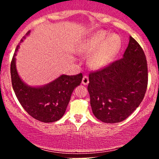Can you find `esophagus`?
I'll return each instance as SVG.
<instances>
[{"instance_id":"34e87169","label":"esophagus","mask_w":159,"mask_h":159,"mask_svg":"<svg viewBox=\"0 0 159 159\" xmlns=\"http://www.w3.org/2000/svg\"><path fill=\"white\" fill-rule=\"evenodd\" d=\"M82 84L84 85H87L89 84V78L87 76H84L83 79H82Z\"/></svg>"}]
</instances>
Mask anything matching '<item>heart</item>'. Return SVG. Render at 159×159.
Segmentation results:
<instances>
[{"instance_id": "1", "label": "heart", "mask_w": 159, "mask_h": 159, "mask_svg": "<svg viewBox=\"0 0 159 159\" xmlns=\"http://www.w3.org/2000/svg\"><path fill=\"white\" fill-rule=\"evenodd\" d=\"M123 41L116 34H109L106 30L95 31L82 42L80 51L90 55L88 63L94 69H103L109 66L121 51Z\"/></svg>"}]
</instances>
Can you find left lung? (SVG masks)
Returning a JSON list of instances; mask_svg holds the SVG:
<instances>
[{"instance_id":"left-lung-1","label":"left lung","mask_w":159,"mask_h":159,"mask_svg":"<svg viewBox=\"0 0 159 159\" xmlns=\"http://www.w3.org/2000/svg\"><path fill=\"white\" fill-rule=\"evenodd\" d=\"M87 90L93 113L103 123L123 121L145 96L148 72L145 54L132 36L123 58L89 75Z\"/></svg>"}]
</instances>
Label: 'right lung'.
<instances>
[{
  "label": "right lung",
  "mask_w": 159,
  "mask_h": 159,
  "mask_svg": "<svg viewBox=\"0 0 159 159\" xmlns=\"http://www.w3.org/2000/svg\"><path fill=\"white\" fill-rule=\"evenodd\" d=\"M29 30L16 47L11 62L12 85L16 97L23 108L34 119L43 123L59 120L65 114L71 95L81 83L83 75H61L54 81L43 86H30L20 78L16 64V56L20 44L30 34Z\"/></svg>",
  "instance_id": "1"
}]
</instances>
